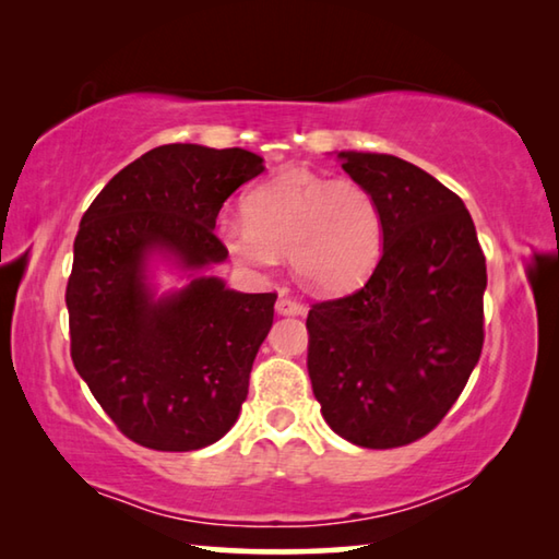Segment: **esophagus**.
<instances>
[{
  "instance_id": "34e87169",
  "label": "esophagus",
  "mask_w": 559,
  "mask_h": 559,
  "mask_svg": "<svg viewBox=\"0 0 559 559\" xmlns=\"http://www.w3.org/2000/svg\"><path fill=\"white\" fill-rule=\"evenodd\" d=\"M276 310L281 316H306L308 313V308L302 306V302H298L296 298H290L288 293H281L278 302H276Z\"/></svg>"
}]
</instances>
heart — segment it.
Listing matches in <instances>:
<instances>
[{"mask_svg": "<svg viewBox=\"0 0 559 559\" xmlns=\"http://www.w3.org/2000/svg\"><path fill=\"white\" fill-rule=\"evenodd\" d=\"M243 222L219 226L239 266L269 273L288 253L296 276L320 293H343L377 266L384 241L382 206L370 187L290 167L243 197Z\"/></svg>", "mask_w": 559, "mask_h": 559, "instance_id": "1", "label": "heart"}]
</instances>
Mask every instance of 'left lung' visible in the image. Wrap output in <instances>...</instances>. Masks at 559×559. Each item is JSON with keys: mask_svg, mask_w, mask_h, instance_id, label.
Listing matches in <instances>:
<instances>
[{"mask_svg": "<svg viewBox=\"0 0 559 559\" xmlns=\"http://www.w3.org/2000/svg\"><path fill=\"white\" fill-rule=\"evenodd\" d=\"M382 206L362 288L310 306L308 374L330 429L396 449L439 427L484 349L486 257L461 197L394 155L340 153Z\"/></svg>", "mask_w": 559, "mask_h": 559, "instance_id": "1", "label": "left lung"}]
</instances>
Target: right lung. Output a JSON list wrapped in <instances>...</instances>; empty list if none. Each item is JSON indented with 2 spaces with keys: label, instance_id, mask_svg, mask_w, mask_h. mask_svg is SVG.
I'll use <instances>...</instances> for the list:
<instances>
[{
  "label": "right lung",
  "instance_id": "right-lung-1",
  "mask_svg": "<svg viewBox=\"0 0 559 559\" xmlns=\"http://www.w3.org/2000/svg\"><path fill=\"white\" fill-rule=\"evenodd\" d=\"M263 173L241 147L159 145L110 179L86 210L66 286L71 359L112 424L155 451H197L239 419L276 293H236L214 276L155 298L145 261H224L216 216Z\"/></svg>",
  "mask_w": 559,
  "mask_h": 559
}]
</instances>
